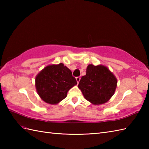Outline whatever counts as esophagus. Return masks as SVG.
<instances>
[{"instance_id": "1", "label": "esophagus", "mask_w": 149, "mask_h": 149, "mask_svg": "<svg viewBox=\"0 0 149 149\" xmlns=\"http://www.w3.org/2000/svg\"><path fill=\"white\" fill-rule=\"evenodd\" d=\"M80 79H81V77H80L79 76L76 77V81H77V83H79V82L80 81Z\"/></svg>"}]
</instances>
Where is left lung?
<instances>
[{"instance_id":"obj_1","label":"left lung","mask_w":149,"mask_h":149,"mask_svg":"<svg viewBox=\"0 0 149 149\" xmlns=\"http://www.w3.org/2000/svg\"><path fill=\"white\" fill-rule=\"evenodd\" d=\"M116 85V78L106 66L91 64L87 66L86 74L81 77L78 88L87 100L99 105L111 99Z\"/></svg>"}]
</instances>
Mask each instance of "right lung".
I'll return each mask as SVG.
<instances>
[{
	"instance_id": "add662e5",
	"label": "right lung",
	"mask_w": 149,
	"mask_h": 149,
	"mask_svg": "<svg viewBox=\"0 0 149 149\" xmlns=\"http://www.w3.org/2000/svg\"><path fill=\"white\" fill-rule=\"evenodd\" d=\"M76 84L71 70L63 63L47 66L35 79L38 94L50 104H57L64 99L68 90Z\"/></svg>"
}]
</instances>
